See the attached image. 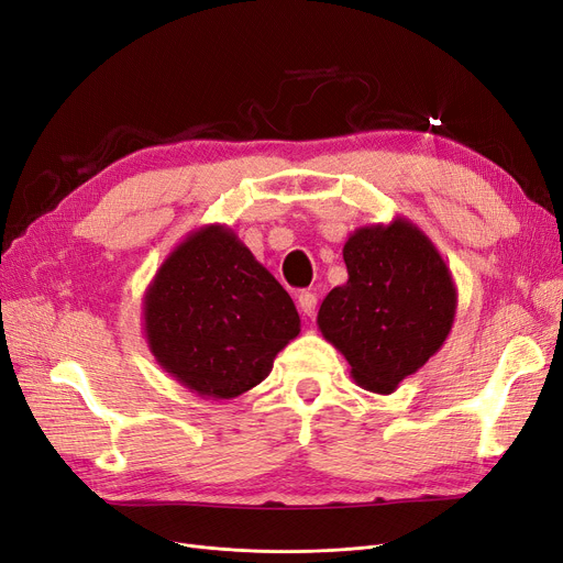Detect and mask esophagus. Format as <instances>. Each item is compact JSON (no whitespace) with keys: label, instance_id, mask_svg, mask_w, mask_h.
<instances>
[{"label":"esophagus","instance_id":"esophagus-1","mask_svg":"<svg viewBox=\"0 0 563 563\" xmlns=\"http://www.w3.org/2000/svg\"><path fill=\"white\" fill-rule=\"evenodd\" d=\"M299 308L306 318H313L318 310V297L313 292H301L299 295Z\"/></svg>","mask_w":563,"mask_h":563}]
</instances>
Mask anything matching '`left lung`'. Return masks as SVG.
Returning a JSON list of instances; mask_svg holds the SVG:
<instances>
[{
  "label": "left lung",
  "instance_id": "1",
  "mask_svg": "<svg viewBox=\"0 0 563 563\" xmlns=\"http://www.w3.org/2000/svg\"><path fill=\"white\" fill-rule=\"evenodd\" d=\"M347 280L324 297L318 327L368 391L391 394L452 331L456 287L439 247L408 218L364 224L343 245Z\"/></svg>",
  "mask_w": 563,
  "mask_h": 563
}]
</instances>
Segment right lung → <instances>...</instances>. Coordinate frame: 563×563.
<instances>
[{
    "mask_svg": "<svg viewBox=\"0 0 563 563\" xmlns=\"http://www.w3.org/2000/svg\"><path fill=\"white\" fill-rule=\"evenodd\" d=\"M299 331L295 301L220 222L192 229L143 295L155 362L201 399L229 401L260 385Z\"/></svg>",
    "mask_w": 563,
    "mask_h": 563,
    "instance_id": "add662e5",
    "label": "right lung"
}]
</instances>
